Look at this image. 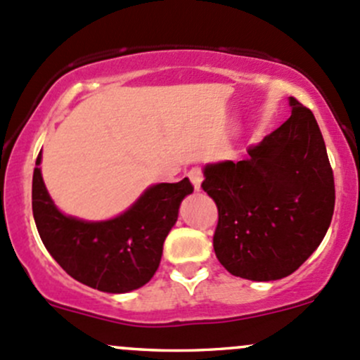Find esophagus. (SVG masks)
I'll list each match as a JSON object with an SVG mask.
<instances>
[{
    "label": "esophagus",
    "mask_w": 360,
    "mask_h": 360,
    "mask_svg": "<svg viewBox=\"0 0 360 360\" xmlns=\"http://www.w3.org/2000/svg\"><path fill=\"white\" fill-rule=\"evenodd\" d=\"M188 179H191L195 191H199V188H201V181H202V169L198 168V166H195V168H192L191 172H188Z\"/></svg>",
    "instance_id": "34e87169"
}]
</instances>
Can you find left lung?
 I'll return each mask as SVG.
<instances>
[{
  "label": "left lung",
  "mask_w": 360,
  "mask_h": 360,
  "mask_svg": "<svg viewBox=\"0 0 360 360\" xmlns=\"http://www.w3.org/2000/svg\"><path fill=\"white\" fill-rule=\"evenodd\" d=\"M291 116L243 161L205 168L202 191L218 207V262L250 281L295 272L324 239L335 211V176L312 110L290 98Z\"/></svg>",
  "instance_id": "8db88e82"
}]
</instances>
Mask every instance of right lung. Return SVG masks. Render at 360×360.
<instances>
[{
  "label": "right lung",
  "mask_w": 360,
  "mask_h": 360,
  "mask_svg": "<svg viewBox=\"0 0 360 360\" xmlns=\"http://www.w3.org/2000/svg\"><path fill=\"white\" fill-rule=\"evenodd\" d=\"M32 175V214L48 253L79 283L105 292H128L149 283L158 270L166 236L179 218L191 180L147 188L123 214L84 221L57 210L39 169Z\"/></svg>",
  "instance_id": "1"
}]
</instances>
